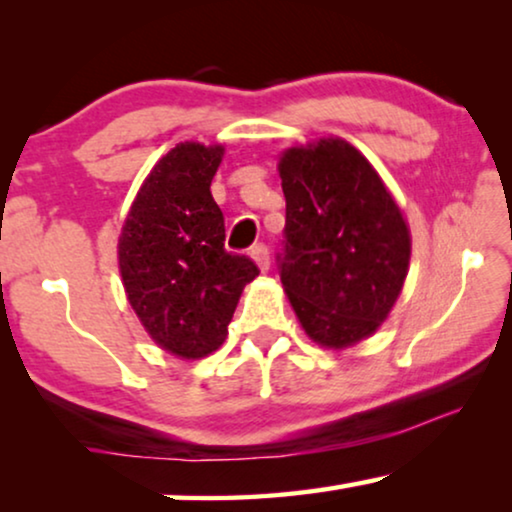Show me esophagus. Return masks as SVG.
Instances as JSON below:
<instances>
[{"label":"esophagus","mask_w":512,"mask_h":512,"mask_svg":"<svg viewBox=\"0 0 512 512\" xmlns=\"http://www.w3.org/2000/svg\"><path fill=\"white\" fill-rule=\"evenodd\" d=\"M251 258H254L256 265L263 272L270 268V251H268V247H265L263 242H258V244H254V247H251Z\"/></svg>","instance_id":"esophagus-1"}]
</instances>
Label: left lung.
<instances>
[{
    "instance_id": "8db88e82",
    "label": "left lung",
    "mask_w": 512,
    "mask_h": 512,
    "mask_svg": "<svg viewBox=\"0 0 512 512\" xmlns=\"http://www.w3.org/2000/svg\"><path fill=\"white\" fill-rule=\"evenodd\" d=\"M286 226L277 268L305 333L324 347L373 335L403 289L410 233L373 165L345 139L279 160Z\"/></svg>"
}]
</instances>
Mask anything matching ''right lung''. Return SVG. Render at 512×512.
<instances>
[{"mask_svg":"<svg viewBox=\"0 0 512 512\" xmlns=\"http://www.w3.org/2000/svg\"><path fill=\"white\" fill-rule=\"evenodd\" d=\"M221 146L177 144L139 188L118 240L125 293L167 352L200 359L223 345L242 289L258 265L226 249L212 198Z\"/></svg>","mask_w":512,"mask_h":512,"instance_id":"obj_1","label":"right lung"}]
</instances>
